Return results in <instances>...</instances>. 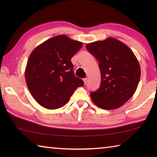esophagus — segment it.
<instances>
[{"mask_svg":"<svg viewBox=\"0 0 157 157\" xmlns=\"http://www.w3.org/2000/svg\"><path fill=\"white\" fill-rule=\"evenodd\" d=\"M83 81H84V84L86 85V84H87V82H88V78H84V79H83Z\"/></svg>","mask_w":157,"mask_h":157,"instance_id":"1","label":"esophagus"}]
</instances>
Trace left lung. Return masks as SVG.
Returning <instances> with one entry per match:
<instances>
[{"label": "left lung", "instance_id": "8db88e82", "mask_svg": "<svg viewBox=\"0 0 157 157\" xmlns=\"http://www.w3.org/2000/svg\"><path fill=\"white\" fill-rule=\"evenodd\" d=\"M86 49L99 62L100 87L90 96L95 105L103 109L121 107L137 89L140 67L134 53L118 39L108 37L86 45Z\"/></svg>", "mask_w": 157, "mask_h": 157}]
</instances>
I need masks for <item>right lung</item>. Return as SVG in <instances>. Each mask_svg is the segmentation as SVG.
Segmentation results:
<instances>
[{"label": "right lung", "mask_w": 157, "mask_h": 157, "mask_svg": "<svg viewBox=\"0 0 157 157\" xmlns=\"http://www.w3.org/2000/svg\"><path fill=\"white\" fill-rule=\"evenodd\" d=\"M82 46L80 41L61 34L34 48L28 58L25 78L30 94L48 109L62 107L84 82L73 73L71 58Z\"/></svg>", "instance_id": "1"}]
</instances>
